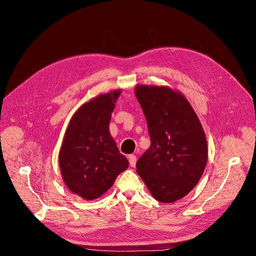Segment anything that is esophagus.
Wrapping results in <instances>:
<instances>
[{
  "label": "esophagus",
  "mask_w": 256,
  "mask_h": 256,
  "mask_svg": "<svg viewBox=\"0 0 256 256\" xmlns=\"http://www.w3.org/2000/svg\"><path fill=\"white\" fill-rule=\"evenodd\" d=\"M128 159H129V164H130V166H136V154H129V157H128Z\"/></svg>",
  "instance_id": "esophagus-1"
}]
</instances>
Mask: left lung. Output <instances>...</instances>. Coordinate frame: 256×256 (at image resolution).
<instances>
[{"instance_id": "obj_1", "label": "left lung", "mask_w": 256, "mask_h": 256, "mask_svg": "<svg viewBox=\"0 0 256 256\" xmlns=\"http://www.w3.org/2000/svg\"><path fill=\"white\" fill-rule=\"evenodd\" d=\"M136 96L148 127L150 146L136 172L159 202L173 203L198 184L208 159L205 132L191 104L168 86L136 85Z\"/></svg>"}]
</instances>
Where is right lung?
I'll list each match as a JSON object with an SVG mask.
<instances>
[{
    "mask_svg": "<svg viewBox=\"0 0 256 256\" xmlns=\"http://www.w3.org/2000/svg\"><path fill=\"white\" fill-rule=\"evenodd\" d=\"M120 95V90H115L85 102L66 129L58 154L60 173L67 188L84 200L102 196L129 166L109 130Z\"/></svg>",
    "mask_w": 256,
    "mask_h": 256,
    "instance_id": "obj_1",
    "label": "right lung"
}]
</instances>
